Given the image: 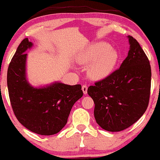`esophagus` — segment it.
Here are the masks:
<instances>
[{"label": "esophagus", "mask_w": 160, "mask_h": 160, "mask_svg": "<svg viewBox=\"0 0 160 160\" xmlns=\"http://www.w3.org/2000/svg\"><path fill=\"white\" fill-rule=\"evenodd\" d=\"M82 90L83 93L85 94V95H86V94L88 93V87L86 85H82Z\"/></svg>", "instance_id": "34e87169"}]
</instances>
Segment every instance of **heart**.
Wrapping results in <instances>:
<instances>
[{
	"mask_svg": "<svg viewBox=\"0 0 160 160\" xmlns=\"http://www.w3.org/2000/svg\"><path fill=\"white\" fill-rule=\"evenodd\" d=\"M120 55L115 49L104 42L88 47L77 57L78 64L89 65L88 75L92 80H102L113 72Z\"/></svg>",
	"mask_w": 160,
	"mask_h": 160,
	"instance_id": "heart-1",
	"label": "heart"
}]
</instances>
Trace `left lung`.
<instances>
[{
    "instance_id": "obj_1",
    "label": "left lung",
    "mask_w": 160,
    "mask_h": 160,
    "mask_svg": "<svg viewBox=\"0 0 160 160\" xmlns=\"http://www.w3.org/2000/svg\"><path fill=\"white\" fill-rule=\"evenodd\" d=\"M130 50L120 68L90 86L97 123L109 132H120L135 123L148 108L151 67L139 42L128 35Z\"/></svg>"
}]
</instances>
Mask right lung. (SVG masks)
Instances as JSON below:
<instances>
[{
  "mask_svg": "<svg viewBox=\"0 0 160 160\" xmlns=\"http://www.w3.org/2000/svg\"><path fill=\"white\" fill-rule=\"evenodd\" d=\"M33 43L25 38L10 62L7 74L9 98L18 120L28 130L41 135H52L66 125L74 104L82 97L80 85L57 82L34 87L26 75L28 54Z\"/></svg>",
  "mask_w": 160,
  "mask_h": 160,
  "instance_id": "obj_1",
  "label": "right lung"
}]
</instances>
